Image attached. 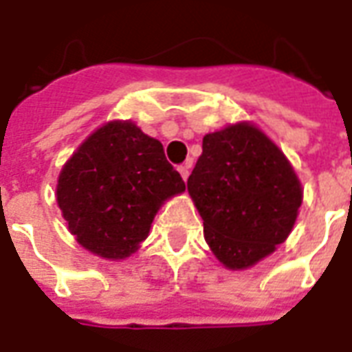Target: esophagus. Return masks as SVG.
<instances>
[{
  "label": "esophagus",
  "mask_w": 352,
  "mask_h": 352,
  "mask_svg": "<svg viewBox=\"0 0 352 352\" xmlns=\"http://www.w3.org/2000/svg\"><path fill=\"white\" fill-rule=\"evenodd\" d=\"M179 173H181V177L184 179V181H188V175H190V166L188 164L179 166Z\"/></svg>",
  "instance_id": "esophagus-1"
}]
</instances>
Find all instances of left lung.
<instances>
[{
  "label": "left lung",
  "instance_id": "8db88e82",
  "mask_svg": "<svg viewBox=\"0 0 352 352\" xmlns=\"http://www.w3.org/2000/svg\"><path fill=\"white\" fill-rule=\"evenodd\" d=\"M205 240L229 270H243L275 251L294 229L301 182L284 153L251 123L206 134L188 177Z\"/></svg>",
  "mask_w": 352,
  "mask_h": 352
}]
</instances>
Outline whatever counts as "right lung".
Returning <instances> with one entry per match:
<instances>
[{
    "mask_svg": "<svg viewBox=\"0 0 352 352\" xmlns=\"http://www.w3.org/2000/svg\"><path fill=\"white\" fill-rule=\"evenodd\" d=\"M186 190L164 147L133 122H109L64 164L57 203L69 232L101 258H127L160 205Z\"/></svg>",
    "mask_w": 352,
    "mask_h": 352,
    "instance_id": "add662e5",
    "label": "right lung"
}]
</instances>
